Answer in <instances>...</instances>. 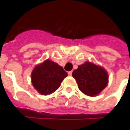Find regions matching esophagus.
I'll use <instances>...</instances> for the list:
<instances>
[{"mask_svg":"<svg viewBox=\"0 0 130 130\" xmlns=\"http://www.w3.org/2000/svg\"><path fill=\"white\" fill-rule=\"evenodd\" d=\"M68 75H69V76H71V75H72V71H69V72H68Z\"/></svg>","mask_w":130,"mask_h":130,"instance_id":"esophagus-1","label":"esophagus"}]
</instances>
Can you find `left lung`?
Returning <instances> with one entry per match:
<instances>
[{"mask_svg":"<svg viewBox=\"0 0 130 130\" xmlns=\"http://www.w3.org/2000/svg\"><path fill=\"white\" fill-rule=\"evenodd\" d=\"M80 90L89 96H96L107 86V71L103 67L86 61L72 73Z\"/></svg>","mask_w":130,"mask_h":130,"instance_id":"left-lung-1","label":"left lung"}]
</instances>
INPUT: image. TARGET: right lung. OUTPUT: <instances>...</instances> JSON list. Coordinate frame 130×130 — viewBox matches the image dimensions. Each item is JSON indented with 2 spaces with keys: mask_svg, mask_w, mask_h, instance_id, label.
I'll return each mask as SVG.
<instances>
[{
  "mask_svg": "<svg viewBox=\"0 0 130 130\" xmlns=\"http://www.w3.org/2000/svg\"><path fill=\"white\" fill-rule=\"evenodd\" d=\"M67 73L57 63L47 59L36 65L31 72L34 88L42 95H48L59 88Z\"/></svg>",
  "mask_w": 130,
  "mask_h": 130,
  "instance_id": "add662e5",
  "label": "right lung"
}]
</instances>
